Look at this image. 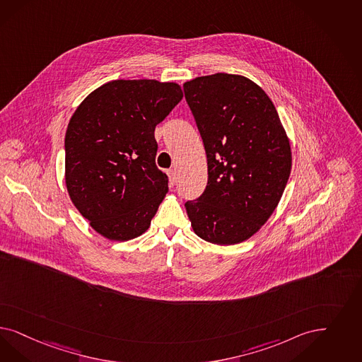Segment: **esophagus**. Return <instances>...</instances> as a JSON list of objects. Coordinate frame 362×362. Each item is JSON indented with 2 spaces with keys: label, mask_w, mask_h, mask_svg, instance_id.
I'll return each mask as SVG.
<instances>
[{
  "label": "esophagus",
  "mask_w": 362,
  "mask_h": 362,
  "mask_svg": "<svg viewBox=\"0 0 362 362\" xmlns=\"http://www.w3.org/2000/svg\"><path fill=\"white\" fill-rule=\"evenodd\" d=\"M167 175H168L170 186H175V185H176V174H175L174 170H170V171H167Z\"/></svg>",
  "instance_id": "obj_1"
}]
</instances>
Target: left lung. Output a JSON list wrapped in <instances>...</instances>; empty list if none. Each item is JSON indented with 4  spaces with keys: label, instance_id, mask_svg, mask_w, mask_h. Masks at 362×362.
<instances>
[{
    "label": "left lung",
    "instance_id": "1",
    "mask_svg": "<svg viewBox=\"0 0 362 362\" xmlns=\"http://www.w3.org/2000/svg\"><path fill=\"white\" fill-rule=\"evenodd\" d=\"M207 155L209 180L186 203L198 237L235 245L274 212L291 171V146L273 101L247 77L200 76L183 84Z\"/></svg>",
    "mask_w": 362,
    "mask_h": 362
}]
</instances>
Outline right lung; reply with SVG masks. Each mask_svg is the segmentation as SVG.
<instances>
[{"label": "right lung", "instance_id": "add662e5", "mask_svg": "<svg viewBox=\"0 0 362 362\" xmlns=\"http://www.w3.org/2000/svg\"><path fill=\"white\" fill-rule=\"evenodd\" d=\"M183 99L177 83L112 80L90 92L65 134V186L101 237L125 242L144 234L168 179L155 163V127Z\"/></svg>", "mask_w": 362, "mask_h": 362}]
</instances>
